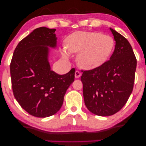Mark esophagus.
Segmentation results:
<instances>
[{
  "label": "esophagus",
  "instance_id": "obj_1",
  "mask_svg": "<svg viewBox=\"0 0 146 146\" xmlns=\"http://www.w3.org/2000/svg\"><path fill=\"white\" fill-rule=\"evenodd\" d=\"M81 76H82V73H81L80 71L76 70V71L75 72V78H80Z\"/></svg>",
  "mask_w": 146,
  "mask_h": 146
}]
</instances>
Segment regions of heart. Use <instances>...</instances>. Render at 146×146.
Masks as SVG:
<instances>
[{
    "label": "heart",
    "mask_w": 146,
    "mask_h": 146,
    "mask_svg": "<svg viewBox=\"0 0 146 146\" xmlns=\"http://www.w3.org/2000/svg\"><path fill=\"white\" fill-rule=\"evenodd\" d=\"M113 38L96 32H76L65 39L66 50L70 53H78V64L85 69L98 68L108 61L114 48ZM65 49L62 56L68 57Z\"/></svg>",
    "instance_id": "b5f03b06"
}]
</instances>
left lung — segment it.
<instances>
[{"mask_svg":"<svg viewBox=\"0 0 146 146\" xmlns=\"http://www.w3.org/2000/svg\"><path fill=\"white\" fill-rule=\"evenodd\" d=\"M116 41L113 54L103 65L82 70L85 104L98 116H111L125 106L133 91L137 59L128 40L112 28Z\"/></svg>","mask_w":146,"mask_h":146,"instance_id":"obj_1","label":"left lung"}]
</instances>
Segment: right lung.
Returning a JSON list of instances; mask_svg holds the SVG:
<instances>
[{
	"label": "right lung",
	"mask_w": 146,
	"mask_h": 146,
	"mask_svg": "<svg viewBox=\"0 0 146 146\" xmlns=\"http://www.w3.org/2000/svg\"><path fill=\"white\" fill-rule=\"evenodd\" d=\"M56 30L35 29L19 42L10 63L14 97L27 113L39 118L54 115L61 109L74 81V68L64 75L50 70L48 47H56Z\"/></svg>",
	"instance_id": "right-lung-1"
}]
</instances>
